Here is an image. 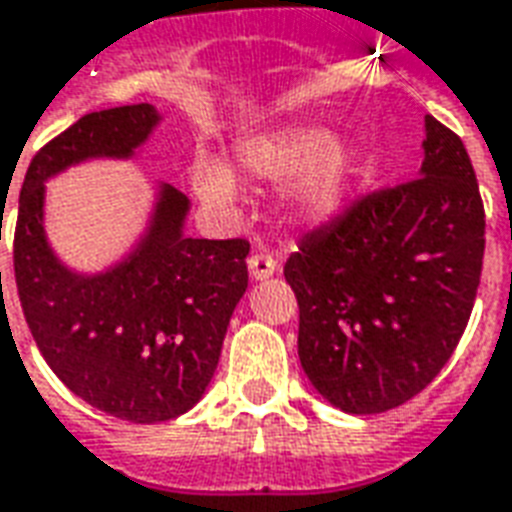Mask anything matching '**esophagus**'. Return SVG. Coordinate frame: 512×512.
<instances>
[{"label":"esophagus","instance_id":"esophagus-1","mask_svg":"<svg viewBox=\"0 0 512 512\" xmlns=\"http://www.w3.org/2000/svg\"><path fill=\"white\" fill-rule=\"evenodd\" d=\"M277 271V257L266 252V249H260L255 255L249 257V274L255 277V280H266Z\"/></svg>","mask_w":512,"mask_h":512}]
</instances>
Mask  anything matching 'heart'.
<instances>
[{"label":"heart","instance_id":"b5f03b06","mask_svg":"<svg viewBox=\"0 0 512 512\" xmlns=\"http://www.w3.org/2000/svg\"><path fill=\"white\" fill-rule=\"evenodd\" d=\"M238 166L268 182H296V210L313 224L332 219L346 202L357 177L355 149L338 144L327 127H280L246 138L235 149ZM194 191L210 205H230L235 180L219 160H196L191 169Z\"/></svg>","mask_w":512,"mask_h":512}]
</instances>
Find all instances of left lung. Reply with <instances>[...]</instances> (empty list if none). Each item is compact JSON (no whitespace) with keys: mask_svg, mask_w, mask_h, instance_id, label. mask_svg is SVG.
I'll list each match as a JSON object with an SVG mask.
<instances>
[{"mask_svg":"<svg viewBox=\"0 0 512 512\" xmlns=\"http://www.w3.org/2000/svg\"><path fill=\"white\" fill-rule=\"evenodd\" d=\"M416 180L357 196L285 260L299 360L343 413H385L430 385L477 299L485 207L460 135L424 116Z\"/></svg>","mask_w":512,"mask_h":512,"instance_id":"left-lung-1","label":"left lung"}]
</instances>
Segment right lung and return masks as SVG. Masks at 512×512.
Masks as SVG:
<instances>
[{
    "label": "right lung",
    "mask_w": 512,
    "mask_h": 512,
    "mask_svg": "<svg viewBox=\"0 0 512 512\" xmlns=\"http://www.w3.org/2000/svg\"><path fill=\"white\" fill-rule=\"evenodd\" d=\"M157 121L146 102L110 107L41 146L13 232L21 310L44 360L71 393L132 424L169 421L202 399L249 285V241L185 238L188 199L163 185L138 249L105 274L82 277L46 244L44 182L88 157H130Z\"/></svg>",
    "instance_id": "obj_1"
}]
</instances>
